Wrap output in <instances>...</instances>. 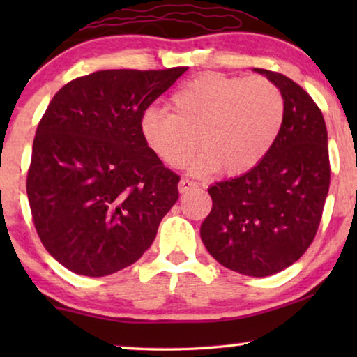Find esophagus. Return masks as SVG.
<instances>
[{"label": "esophagus", "mask_w": 357, "mask_h": 357, "mask_svg": "<svg viewBox=\"0 0 357 357\" xmlns=\"http://www.w3.org/2000/svg\"><path fill=\"white\" fill-rule=\"evenodd\" d=\"M195 187H198V183L197 182H193V180H190V178H182L178 182V190L182 193H185V192H188L190 188H195Z\"/></svg>", "instance_id": "esophagus-1"}]
</instances>
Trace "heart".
Segmentation results:
<instances>
[{
  "mask_svg": "<svg viewBox=\"0 0 357 357\" xmlns=\"http://www.w3.org/2000/svg\"><path fill=\"white\" fill-rule=\"evenodd\" d=\"M284 96L261 76L199 75L170 97V110L153 107L141 120L148 148L178 169L197 154L199 169L241 175L260 164L280 136Z\"/></svg>",
  "mask_w": 357,
  "mask_h": 357,
  "instance_id": "b5f03b06",
  "label": "heart"
}]
</instances>
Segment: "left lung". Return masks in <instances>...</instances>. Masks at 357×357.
Returning <instances> with one entry per match:
<instances>
[{
    "label": "left lung",
    "mask_w": 357,
    "mask_h": 357,
    "mask_svg": "<svg viewBox=\"0 0 357 357\" xmlns=\"http://www.w3.org/2000/svg\"><path fill=\"white\" fill-rule=\"evenodd\" d=\"M255 71L284 96L282 128L260 164L208 190L213 208L199 234L222 266L261 278L291 266L314 242L328 195L330 158L314 99L281 73Z\"/></svg>",
    "instance_id": "obj_1"
}]
</instances>
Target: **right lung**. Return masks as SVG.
Instances as JSON below:
<instances>
[{
    "label": "right lung",
    "mask_w": 357,
    "mask_h": 357,
    "mask_svg": "<svg viewBox=\"0 0 357 357\" xmlns=\"http://www.w3.org/2000/svg\"><path fill=\"white\" fill-rule=\"evenodd\" d=\"M185 71H96L48 104L26 187L43 247L70 271L107 276L139 260L178 199L180 177L144 143L141 120Z\"/></svg>",
    "instance_id": "add662e5"
}]
</instances>
